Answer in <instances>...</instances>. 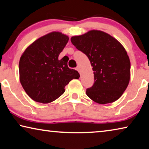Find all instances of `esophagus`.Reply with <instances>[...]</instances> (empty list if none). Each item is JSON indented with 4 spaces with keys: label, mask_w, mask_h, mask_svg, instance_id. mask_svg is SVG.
Masks as SVG:
<instances>
[{
    "label": "esophagus",
    "mask_w": 149,
    "mask_h": 149,
    "mask_svg": "<svg viewBox=\"0 0 149 149\" xmlns=\"http://www.w3.org/2000/svg\"><path fill=\"white\" fill-rule=\"evenodd\" d=\"M75 69H76V70H77V71L79 72V71H80V70H79V66H77V68H75Z\"/></svg>",
    "instance_id": "esophagus-1"
}]
</instances>
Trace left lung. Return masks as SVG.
Segmentation results:
<instances>
[{
	"label": "left lung",
	"mask_w": 149,
	"mask_h": 149,
	"mask_svg": "<svg viewBox=\"0 0 149 149\" xmlns=\"http://www.w3.org/2000/svg\"><path fill=\"white\" fill-rule=\"evenodd\" d=\"M76 49L84 53L93 66L95 82L86 94L99 104L116 101L127 88L131 64L122 44L109 34L91 30L71 38Z\"/></svg>",
	"instance_id": "1"
}]
</instances>
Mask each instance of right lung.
Returning a JSON list of instances; mask_svg holds the SVG:
<instances>
[{
    "instance_id": "obj_1",
    "label": "right lung",
    "mask_w": 149,
    "mask_h": 149,
    "mask_svg": "<svg viewBox=\"0 0 149 149\" xmlns=\"http://www.w3.org/2000/svg\"><path fill=\"white\" fill-rule=\"evenodd\" d=\"M68 40L60 32L50 33L29 45L20 58V83L35 101H54L64 93L70 81L80 77L77 71L68 66V60L58 59Z\"/></svg>"
}]
</instances>
